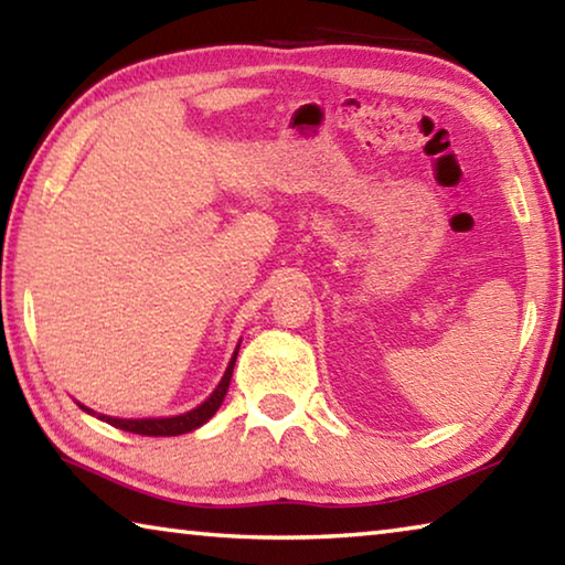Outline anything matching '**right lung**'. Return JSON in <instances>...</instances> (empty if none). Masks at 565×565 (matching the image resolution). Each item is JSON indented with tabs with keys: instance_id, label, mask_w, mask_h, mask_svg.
Listing matches in <instances>:
<instances>
[{
	"instance_id": "1",
	"label": "right lung",
	"mask_w": 565,
	"mask_h": 565,
	"mask_svg": "<svg viewBox=\"0 0 565 565\" xmlns=\"http://www.w3.org/2000/svg\"><path fill=\"white\" fill-rule=\"evenodd\" d=\"M236 353H238V349L234 351L232 361H228L226 374L222 381H218L214 394L209 396L202 406H196L194 411H186V414L171 416V418H111V416H102V414H99V418L107 420V424H111V426L121 428V431H131V434H141V436H179V434L194 431V428L204 426L206 420L216 414L218 406H222V401L228 391V381H232V374H234ZM84 411H87V414H94V411H89V408H84Z\"/></svg>"
}]
</instances>
